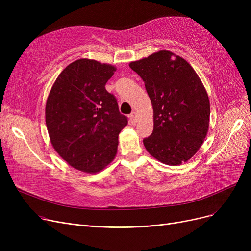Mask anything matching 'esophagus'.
I'll return each instance as SVG.
<instances>
[{"instance_id":"esophagus-1","label":"esophagus","mask_w":251,"mask_h":251,"mask_svg":"<svg viewBox=\"0 0 251 251\" xmlns=\"http://www.w3.org/2000/svg\"><path fill=\"white\" fill-rule=\"evenodd\" d=\"M129 117H130V121H131V123H132V124H135L137 122V115H136L135 112L131 113Z\"/></svg>"}]
</instances>
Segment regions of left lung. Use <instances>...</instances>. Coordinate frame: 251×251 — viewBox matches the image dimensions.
<instances>
[{"label": "left lung", "mask_w": 251, "mask_h": 251, "mask_svg": "<svg viewBox=\"0 0 251 251\" xmlns=\"http://www.w3.org/2000/svg\"><path fill=\"white\" fill-rule=\"evenodd\" d=\"M129 67L142 78L153 109V131L143 139L144 147L163 164L187 162L201 147L209 125V100L199 75L169 50Z\"/></svg>", "instance_id": "8db88e82"}]
</instances>
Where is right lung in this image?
I'll return each mask as SVG.
<instances>
[{
    "label": "right lung",
    "mask_w": 251,
    "mask_h": 251,
    "mask_svg": "<svg viewBox=\"0 0 251 251\" xmlns=\"http://www.w3.org/2000/svg\"><path fill=\"white\" fill-rule=\"evenodd\" d=\"M115 71L114 66L96 60L74 61L60 73L47 100L52 148L85 173H98L115 159L118 135L128 123L104 87Z\"/></svg>",
    "instance_id": "add662e5"
}]
</instances>
